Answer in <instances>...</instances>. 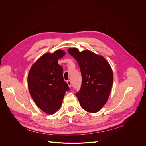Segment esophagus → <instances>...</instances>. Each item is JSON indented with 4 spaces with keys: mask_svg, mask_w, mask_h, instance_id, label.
Listing matches in <instances>:
<instances>
[{
    "mask_svg": "<svg viewBox=\"0 0 146 146\" xmlns=\"http://www.w3.org/2000/svg\"><path fill=\"white\" fill-rule=\"evenodd\" d=\"M67 83H68V85L69 88L71 87V82H70V80H68L67 81Z\"/></svg>",
    "mask_w": 146,
    "mask_h": 146,
    "instance_id": "obj_1",
    "label": "esophagus"
}]
</instances>
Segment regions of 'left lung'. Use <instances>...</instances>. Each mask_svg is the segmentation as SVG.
<instances>
[{
	"label": "left lung",
	"instance_id": "obj_1",
	"mask_svg": "<svg viewBox=\"0 0 146 146\" xmlns=\"http://www.w3.org/2000/svg\"><path fill=\"white\" fill-rule=\"evenodd\" d=\"M68 51L80 66L82 84L76 94L82 108L89 113L99 111L107 103L113 83L111 66L104 57L89 50L77 48Z\"/></svg>",
	"mask_w": 146,
	"mask_h": 146
}]
</instances>
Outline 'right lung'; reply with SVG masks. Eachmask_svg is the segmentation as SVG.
<instances>
[{"label":"right lung","instance_id":"add662e5","mask_svg":"<svg viewBox=\"0 0 146 146\" xmlns=\"http://www.w3.org/2000/svg\"><path fill=\"white\" fill-rule=\"evenodd\" d=\"M66 54L63 50L46 53L31 67L27 83L31 97L42 111L54 114L60 108L69 86L63 77V68L58 60Z\"/></svg>","mask_w":146,"mask_h":146}]
</instances>
